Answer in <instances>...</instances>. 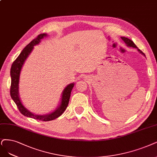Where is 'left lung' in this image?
I'll return each mask as SVG.
<instances>
[{"instance_id": "left-lung-1", "label": "left lung", "mask_w": 157, "mask_h": 157, "mask_svg": "<svg viewBox=\"0 0 157 157\" xmlns=\"http://www.w3.org/2000/svg\"><path fill=\"white\" fill-rule=\"evenodd\" d=\"M121 39H122V40H124V41L126 43V44L127 45V46H131V47H133V48H137V46H136V44L133 43L132 40H131V39H128V38H127V37H121ZM138 50L140 52V53H142V54H144H144L143 53V52L140 50V49H138Z\"/></svg>"}]
</instances>
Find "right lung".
<instances>
[{
	"label": "right lung",
	"instance_id": "add662e5",
	"mask_svg": "<svg viewBox=\"0 0 157 157\" xmlns=\"http://www.w3.org/2000/svg\"><path fill=\"white\" fill-rule=\"evenodd\" d=\"M44 36H46L45 33H40L36 38L33 39L32 41L29 43L26 47L22 50L21 53L19 56L17 57V59L13 61L12 65L11 67L10 75H11V86H10V95L11 98H12L14 102L17 105V108L19 109V111L21 114H22L25 117L32 118L33 119L40 120V121H51L53 120L60 116L65 111L68 104L69 102L70 97H71V91L74 87V83H71L68 85L67 87L64 89L62 95V101L60 107L56 109L53 113H52L49 114H46L44 116L36 115L30 113L29 111L22 105L21 101L19 99V94H18V84H19V79L21 68L24 64L26 59L28 55L30 54L32 52L33 46L37 44H39L40 41V39H43Z\"/></svg>",
	"mask_w": 157,
	"mask_h": 157
}]
</instances>
